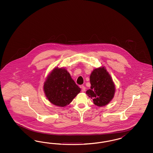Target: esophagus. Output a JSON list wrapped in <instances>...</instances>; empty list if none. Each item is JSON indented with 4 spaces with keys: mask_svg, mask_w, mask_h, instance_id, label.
Segmentation results:
<instances>
[{
    "mask_svg": "<svg viewBox=\"0 0 153 153\" xmlns=\"http://www.w3.org/2000/svg\"><path fill=\"white\" fill-rule=\"evenodd\" d=\"M81 88H82V92L85 91L86 88H85V87L84 86H81Z\"/></svg>",
    "mask_w": 153,
    "mask_h": 153,
    "instance_id": "34e87169",
    "label": "esophagus"
}]
</instances>
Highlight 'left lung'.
I'll use <instances>...</instances> for the list:
<instances>
[{"mask_svg": "<svg viewBox=\"0 0 153 153\" xmlns=\"http://www.w3.org/2000/svg\"><path fill=\"white\" fill-rule=\"evenodd\" d=\"M90 81L91 87L86 91V94L97 107L105 106L113 99L116 91L111 75L104 67H100L93 70Z\"/></svg>", "mask_w": 153, "mask_h": 153, "instance_id": "1", "label": "left lung"}]
</instances>
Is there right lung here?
<instances>
[{
	"label": "right lung",
	"mask_w": 153,
	"mask_h": 153,
	"mask_svg": "<svg viewBox=\"0 0 153 153\" xmlns=\"http://www.w3.org/2000/svg\"><path fill=\"white\" fill-rule=\"evenodd\" d=\"M43 88L48 100L60 107L70 104L81 91L67 70L58 67L46 77Z\"/></svg>",
	"instance_id": "obj_1"
}]
</instances>
